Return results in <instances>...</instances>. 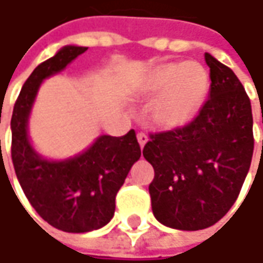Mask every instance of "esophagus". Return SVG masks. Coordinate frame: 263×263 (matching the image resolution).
Masks as SVG:
<instances>
[{
  "label": "esophagus",
  "mask_w": 263,
  "mask_h": 263,
  "mask_svg": "<svg viewBox=\"0 0 263 263\" xmlns=\"http://www.w3.org/2000/svg\"><path fill=\"white\" fill-rule=\"evenodd\" d=\"M147 140H149V136H147L146 133H139V135H137V142H139L140 147L145 146L147 143Z\"/></svg>",
  "instance_id": "34e87169"
}]
</instances>
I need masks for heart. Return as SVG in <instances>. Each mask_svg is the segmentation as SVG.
I'll list each match as a JSON object with an SVG mask.
<instances>
[{"instance_id": "obj_1", "label": "heart", "mask_w": 263, "mask_h": 263, "mask_svg": "<svg viewBox=\"0 0 263 263\" xmlns=\"http://www.w3.org/2000/svg\"><path fill=\"white\" fill-rule=\"evenodd\" d=\"M209 76L199 63H165L154 67L140 80L139 93L157 96L149 114L161 130H178L187 126L206 101Z\"/></svg>"}]
</instances>
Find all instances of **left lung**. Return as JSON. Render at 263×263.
<instances>
[{
	"instance_id": "obj_1",
	"label": "left lung",
	"mask_w": 263,
	"mask_h": 263,
	"mask_svg": "<svg viewBox=\"0 0 263 263\" xmlns=\"http://www.w3.org/2000/svg\"><path fill=\"white\" fill-rule=\"evenodd\" d=\"M209 99L178 130L151 136L143 157L155 170L152 212L164 226L196 231L234 205L253 155L250 99L234 71L205 52Z\"/></svg>"
}]
</instances>
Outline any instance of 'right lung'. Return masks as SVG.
<instances>
[{
    "label": "right lung",
    "mask_w": 263,
    "mask_h": 263,
    "mask_svg": "<svg viewBox=\"0 0 263 263\" xmlns=\"http://www.w3.org/2000/svg\"><path fill=\"white\" fill-rule=\"evenodd\" d=\"M86 49L63 46L36 67L20 90L11 117V158L17 180L36 212L66 233H89L112 219L117 192L140 158L135 130L121 137L98 136L85 151L64 159L41 155L30 140L29 118L41 85Z\"/></svg>",
    "instance_id": "1"
}]
</instances>
